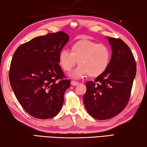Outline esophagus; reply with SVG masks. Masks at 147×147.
<instances>
[{
  "label": "esophagus",
  "mask_w": 147,
  "mask_h": 147,
  "mask_svg": "<svg viewBox=\"0 0 147 147\" xmlns=\"http://www.w3.org/2000/svg\"><path fill=\"white\" fill-rule=\"evenodd\" d=\"M78 84H79V83L78 82H76V81H71V85H72V86H75L78 85Z\"/></svg>",
  "instance_id": "esophagus-1"
}]
</instances>
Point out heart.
<instances>
[{
  "mask_svg": "<svg viewBox=\"0 0 147 147\" xmlns=\"http://www.w3.org/2000/svg\"><path fill=\"white\" fill-rule=\"evenodd\" d=\"M110 60V51L104 44L81 40L72 45L71 52L63 50L59 54V65L65 72H70L78 61L80 65L71 74L79 79L86 75L98 77L104 73Z\"/></svg>",
  "mask_w": 147,
  "mask_h": 147,
  "instance_id": "1",
  "label": "heart"
}]
</instances>
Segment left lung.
<instances>
[{
  "label": "left lung",
  "mask_w": 147,
  "mask_h": 147,
  "mask_svg": "<svg viewBox=\"0 0 147 147\" xmlns=\"http://www.w3.org/2000/svg\"><path fill=\"white\" fill-rule=\"evenodd\" d=\"M111 58L106 70L94 81L86 83L84 103L88 113L98 120L118 115L130 98L136 74V63L130 48L123 41L108 37Z\"/></svg>",
  "instance_id": "left-lung-1"
}]
</instances>
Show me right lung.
Returning a JSON list of instances; mask_svg holds the SVG:
<instances>
[{
	"label": "right lung",
	"mask_w": 147,
	"mask_h": 147,
	"mask_svg": "<svg viewBox=\"0 0 147 147\" xmlns=\"http://www.w3.org/2000/svg\"><path fill=\"white\" fill-rule=\"evenodd\" d=\"M69 40L63 32L36 37L20 45L12 58L9 82L23 108L35 118H53L61 110L71 84L59 65V54Z\"/></svg>",
	"instance_id": "1"
}]
</instances>
